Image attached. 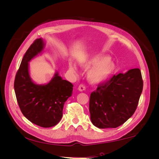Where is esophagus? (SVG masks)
Listing matches in <instances>:
<instances>
[{"label": "esophagus", "instance_id": "obj_1", "mask_svg": "<svg viewBox=\"0 0 159 159\" xmlns=\"http://www.w3.org/2000/svg\"><path fill=\"white\" fill-rule=\"evenodd\" d=\"M78 90H79L80 91H85V85H83V84L80 85V86L78 87Z\"/></svg>", "mask_w": 159, "mask_h": 159}]
</instances>
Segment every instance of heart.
<instances>
[{"mask_svg":"<svg viewBox=\"0 0 159 159\" xmlns=\"http://www.w3.org/2000/svg\"><path fill=\"white\" fill-rule=\"evenodd\" d=\"M81 68L89 70L88 80L91 84H98L107 80L115 70V62L110 60L107 55L98 54L87 57L79 62ZM69 70L74 74L78 73V69L74 64H69Z\"/></svg>","mask_w":159,"mask_h":159,"instance_id":"obj_1","label":"heart"}]
</instances>
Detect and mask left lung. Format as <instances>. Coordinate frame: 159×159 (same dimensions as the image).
<instances>
[{"label": "left lung", "instance_id": "left-lung-1", "mask_svg": "<svg viewBox=\"0 0 159 159\" xmlns=\"http://www.w3.org/2000/svg\"><path fill=\"white\" fill-rule=\"evenodd\" d=\"M143 82L141 71L131 69L99 84L89 99L90 119L99 129L121 125L135 111Z\"/></svg>", "mask_w": 159, "mask_h": 159}]
</instances>
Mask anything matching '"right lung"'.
Wrapping results in <instances>:
<instances>
[{"mask_svg": "<svg viewBox=\"0 0 159 159\" xmlns=\"http://www.w3.org/2000/svg\"><path fill=\"white\" fill-rule=\"evenodd\" d=\"M44 48L45 42L40 38L28 49L16 73L14 88L24 116L32 123L47 128L60 122L64 103L71 96L74 85L62 79L57 71L47 84H38L32 80L29 62L41 55Z\"/></svg>", "mask_w": 159, "mask_h": 159, "instance_id": "1", "label": "right lung"}]
</instances>
